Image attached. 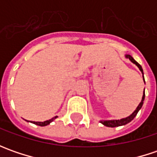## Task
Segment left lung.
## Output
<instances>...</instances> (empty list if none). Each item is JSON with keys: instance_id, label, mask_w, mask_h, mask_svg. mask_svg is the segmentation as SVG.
<instances>
[{"instance_id": "left-lung-1", "label": "left lung", "mask_w": 157, "mask_h": 157, "mask_svg": "<svg viewBox=\"0 0 157 157\" xmlns=\"http://www.w3.org/2000/svg\"><path fill=\"white\" fill-rule=\"evenodd\" d=\"M125 57L126 58H128L130 61L132 62L133 63H135L136 66L139 68V70L142 71V77H143V70H142V66L139 64V63L136 62V60L133 58L132 56H130L128 54H126L125 55ZM143 81L145 83V80H144V77H143ZM145 90V89H144ZM144 99H145V92H143V95H142V101L140 102V104L138 105V106L136 107V109L135 111L132 113V114H130L129 116H128V117L126 118H122V119H121V120H100V123H102L104 126L105 127H109V128H115V127H121V126H124V125H126V124L129 123L130 121H132L133 120H134V118L136 117V114L138 113V112L140 111V109L142 108V105H143V101H144Z\"/></svg>"}]
</instances>
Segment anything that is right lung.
<instances>
[{"instance_id": "add662e5", "label": "right lung", "mask_w": 157, "mask_h": 157, "mask_svg": "<svg viewBox=\"0 0 157 157\" xmlns=\"http://www.w3.org/2000/svg\"><path fill=\"white\" fill-rule=\"evenodd\" d=\"M56 118H57V116H54V117L52 118V119H50V120H48V121H44V122H41V121H32V123L36 124V125H37V126L44 127V126H47V125H49L50 123H52V121H53Z\"/></svg>"}]
</instances>
